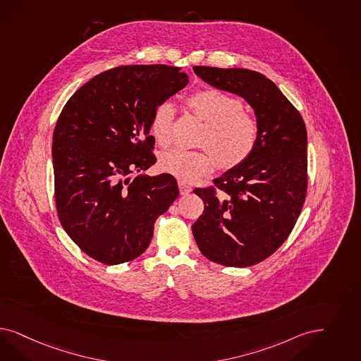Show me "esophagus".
I'll list each match as a JSON object with an SVG mask.
<instances>
[{
    "label": "esophagus",
    "mask_w": 361,
    "mask_h": 361,
    "mask_svg": "<svg viewBox=\"0 0 361 361\" xmlns=\"http://www.w3.org/2000/svg\"><path fill=\"white\" fill-rule=\"evenodd\" d=\"M178 189H180L181 195H189L192 192V187L188 185L185 183H183V181H178Z\"/></svg>",
    "instance_id": "obj_1"
}]
</instances>
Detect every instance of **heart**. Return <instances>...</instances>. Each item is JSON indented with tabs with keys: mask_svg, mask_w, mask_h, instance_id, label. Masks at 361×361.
Segmentation results:
<instances>
[{
	"mask_svg": "<svg viewBox=\"0 0 361 361\" xmlns=\"http://www.w3.org/2000/svg\"><path fill=\"white\" fill-rule=\"evenodd\" d=\"M187 105L202 121L201 142L211 148L217 161L224 168H233L247 161L257 147L259 124L243 109L240 99L219 89H202L192 93ZM174 106L165 101L153 113L150 133L165 145L169 142L173 125ZM213 157L207 150L173 148L160 156L159 168L181 181H193L213 169Z\"/></svg>",
	"mask_w": 361,
	"mask_h": 361,
	"instance_id": "heart-1",
	"label": "heart"
}]
</instances>
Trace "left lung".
Returning a JSON list of instances; mask_svg holds the SVG:
<instances>
[{"label": "left lung", "mask_w": 361, "mask_h": 361, "mask_svg": "<svg viewBox=\"0 0 361 361\" xmlns=\"http://www.w3.org/2000/svg\"><path fill=\"white\" fill-rule=\"evenodd\" d=\"M216 89L245 99L259 124L248 160L196 188L204 213L192 225L201 253L211 262L244 268L265 260L298 221L307 195V129L298 109L274 81L243 68L195 66Z\"/></svg>", "instance_id": "1"}]
</instances>
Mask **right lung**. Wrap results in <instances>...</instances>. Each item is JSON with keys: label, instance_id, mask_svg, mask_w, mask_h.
<instances>
[{"label": "right lung", "instance_id": "1", "mask_svg": "<svg viewBox=\"0 0 361 361\" xmlns=\"http://www.w3.org/2000/svg\"><path fill=\"white\" fill-rule=\"evenodd\" d=\"M188 82L173 66H118L93 77L63 106L51 145L56 207L65 232L94 260L138 257L178 197L172 174L141 172L156 162L154 109Z\"/></svg>", "mask_w": 361, "mask_h": 361}]
</instances>
